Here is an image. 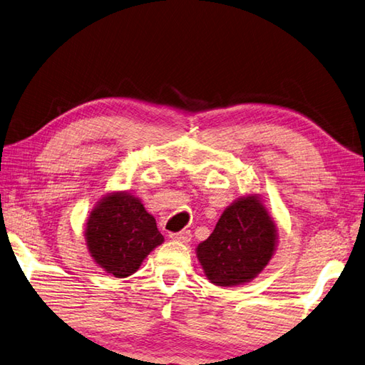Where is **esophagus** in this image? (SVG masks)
Masks as SVG:
<instances>
[{
  "label": "esophagus",
  "mask_w": 365,
  "mask_h": 365,
  "mask_svg": "<svg viewBox=\"0 0 365 365\" xmlns=\"http://www.w3.org/2000/svg\"><path fill=\"white\" fill-rule=\"evenodd\" d=\"M170 237H172L173 241H178V242H189L192 235H190L189 230H182V232H178V233H170Z\"/></svg>",
  "instance_id": "34e87169"
}]
</instances>
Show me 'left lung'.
I'll return each mask as SVG.
<instances>
[{"mask_svg": "<svg viewBox=\"0 0 365 365\" xmlns=\"http://www.w3.org/2000/svg\"><path fill=\"white\" fill-rule=\"evenodd\" d=\"M277 225L257 193L235 200L222 212L214 232L197 245L206 279L217 287L254 280L277 245Z\"/></svg>", "mask_w": 365, "mask_h": 365, "instance_id": "left-lung-1", "label": "left lung"}]
</instances>
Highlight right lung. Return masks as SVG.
Segmentation results:
<instances>
[{"label":"right lung","instance_id":"right-lung-1","mask_svg":"<svg viewBox=\"0 0 365 365\" xmlns=\"http://www.w3.org/2000/svg\"><path fill=\"white\" fill-rule=\"evenodd\" d=\"M85 240L96 264L123 279L137 272L150 252L163 242V236L137 197L111 192L89 212Z\"/></svg>","mask_w":365,"mask_h":365}]
</instances>
